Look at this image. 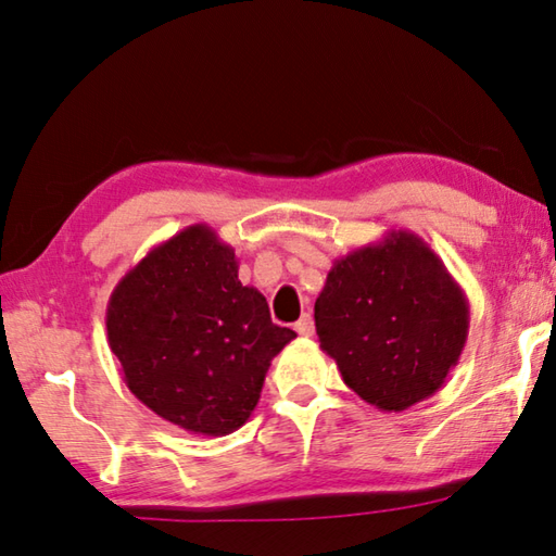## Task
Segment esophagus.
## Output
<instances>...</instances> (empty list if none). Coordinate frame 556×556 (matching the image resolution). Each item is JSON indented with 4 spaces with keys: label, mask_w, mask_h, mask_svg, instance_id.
Here are the masks:
<instances>
[{
    "label": "esophagus",
    "mask_w": 556,
    "mask_h": 556,
    "mask_svg": "<svg viewBox=\"0 0 556 556\" xmlns=\"http://www.w3.org/2000/svg\"><path fill=\"white\" fill-rule=\"evenodd\" d=\"M313 318H311V313H304V316H301L296 323H294V330L299 332L301 338H311L313 336Z\"/></svg>",
    "instance_id": "34e87169"
}]
</instances>
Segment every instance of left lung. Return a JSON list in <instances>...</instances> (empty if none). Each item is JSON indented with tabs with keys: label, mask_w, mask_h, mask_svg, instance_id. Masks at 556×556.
<instances>
[{
	"label": "left lung",
	"mask_w": 556,
	"mask_h": 556,
	"mask_svg": "<svg viewBox=\"0 0 556 556\" xmlns=\"http://www.w3.org/2000/svg\"><path fill=\"white\" fill-rule=\"evenodd\" d=\"M313 316L320 350L348 387L389 413L432 396L469 332L462 287L410 230H389L332 262Z\"/></svg>",
	"instance_id": "1"
}]
</instances>
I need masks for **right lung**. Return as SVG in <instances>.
<instances>
[{
  "mask_svg": "<svg viewBox=\"0 0 556 556\" xmlns=\"http://www.w3.org/2000/svg\"><path fill=\"white\" fill-rule=\"evenodd\" d=\"M109 348L130 393L194 435H230L260 401L294 330L238 279L236 250L206 224L153 248L111 291Z\"/></svg>",
  "mask_w": 556,
  "mask_h": 556,
  "instance_id": "add662e5",
  "label": "right lung"
}]
</instances>
